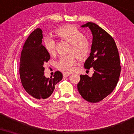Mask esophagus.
<instances>
[{
  "mask_svg": "<svg viewBox=\"0 0 134 134\" xmlns=\"http://www.w3.org/2000/svg\"><path fill=\"white\" fill-rule=\"evenodd\" d=\"M71 74H69V73H63V77H68L70 76Z\"/></svg>",
  "mask_w": 134,
  "mask_h": 134,
  "instance_id": "34e87169",
  "label": "esophagus"
}]
</instances>
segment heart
Masks as SVG:
<instances>
[{"label":"heart","mask_w":134,"mask_h":134,"mask_svg":"<svg viewBox=\"0 0 134 134\" xmlns=\"http://www.w3.org/2000/svg\"><path fill=\"white\" fill-rule=\"evenodd\" d=\"M58 39L64 40L70 44L68 52V54L62 56L57 64V68L62 72L69 73L74 69L76 63V57L79 60H83L90 54L91 42L84 36L83 32L72 25H66L57 29L54 32ZM43 46L46 51L51 55L55 52V41L51 36H46L43 41Z\"/></svg>","instance_id":"1"}]
</instances>
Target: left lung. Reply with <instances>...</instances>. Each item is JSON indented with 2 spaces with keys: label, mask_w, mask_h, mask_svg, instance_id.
Here are the masks:
<instances>
[{
  "label": "left lung",
  "mask_w": 134,
  "mask_h": 134,
  "mask_svg": "<svg viewBox=\"0 0 134 134\" xmlns=\"http://www.w3.org/2000/svg\"><path fill=\"white\" fill-rule=\"evenodd\" d=\"M93 34L91 52L84 64L85 69L93 68L91 77L80 75L77 89L82 98L88 102L96 103L113 91L120 78V56L116 43L108 33L93 23H86Z\"/></svg>",
  "instance_id": "obj_1"
}]
</instances>
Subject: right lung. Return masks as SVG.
Wrapping results in <instances>:
<instances>
[{
  "label": "right lung",
  "mask_w": 134,
  "mask_h": 134,
  "mask_svg": "<svg viewBox=\"0 0 134 134\" xmlns=\"http://www.w3.org/2000/svg\"><path fill=\"white\" fill-rule=\"evenodd\" d=\"M42 39L41 29L31 33L23 46L19 62L22 85L32 98L37 100L48 98L52 94L55 85L63 78V74L58 71L55 72L52 77L44 76V64L50 59V55L42 44Z\"/></svg>",
  "instance_id": "add662e5"
}]
</instances>
